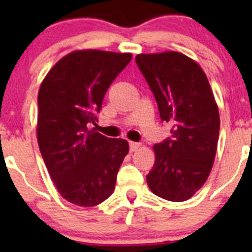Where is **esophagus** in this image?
<instances>
[{"instance_id": "34e87169", "label": "esophagus", "mask_w": 252, "mask_h": 252, "mask_svg": "<svg viewBox=\"0 0 252 252\" xmlns=\"http://www.w3.org/2000/svg\"><path fill=\"white\" fill-rule=\"evenodd\" d=\"M139 147H140V144H139V142H134V141L129 142V150H130L131 152L136 151V150H138Z\"/></svg>"}]
</instances>
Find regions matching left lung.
Masks as SVG:
<instances>
[{
  "label": "left lung",
  "instance_id": "left-lung-1",
  "mask_svg": "<svg viewBox=\"0 0 252 252\" xmlns=\"http://www.w3.org/2000/svg\"><path fill=\"white\" fill-rule=\"evenodd\" d=\"M135 62L155 96L171 138L154 146L155 164L146 175L157 196L190 199L212 169L220 135V113L200 65L183 53L138 55Z\"/></svg>",
  "mask_w": 252,
  "mask_h": 252
}]
</instances>
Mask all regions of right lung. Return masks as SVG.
I'll use <instances>...</instances> for the list:
<instances>
[{"instance_id":"obj_1","label":"right lung","mask_w":252,"mask_h":252,"mask_svg":"<svg viewBox=\"0 0 252 252\" xmlns=\"http://www.w3.org/2000/svg\"><path fill=\"white\" fill-rule=\"evenodd\" d=\"M130 53L74 51L58 61L37 96V141L51 179L67 201L93 207L111 196L128 141L89 129Z\"/></svg>"}]
</instances>
